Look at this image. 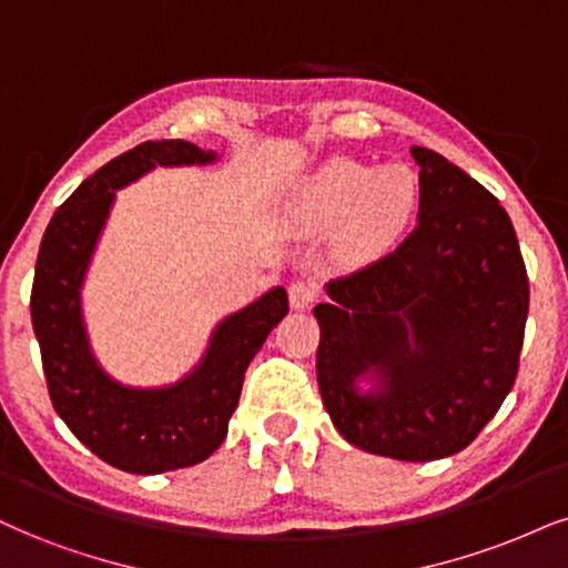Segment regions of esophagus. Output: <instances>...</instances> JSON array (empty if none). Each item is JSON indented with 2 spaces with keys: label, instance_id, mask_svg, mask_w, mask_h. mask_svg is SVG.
I'll return each instance as SVG.
<instances>
[{
  "label": "esophagus",
  "instance_id": "obj_1",
  "mask_svg": "<svg viewBox=\"0 0 568 568\" xmlns=\"http://www.w3.org/2000/svg\"><path fill=\"white\" fill-rule=\"evenodd\" d=\"M318 297V284L316 282H295L290 286V305L295 311H307Z\"/></svg>",
  "mask_w": 568,
  "mask_h": 568
}]
</instances>
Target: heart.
<instances>
[{
    "label": "heart",
    "mask_w": 568,
    "mask_h": 568,
    "mask_svg": "<svg viewBox=\"0 0 568 568\" xmlns=\"http://www.w3.org/2000/svg\"><path fill=\"white\" fill-rule=\"evenodd\" d=\"M422 184L408 165H374L332 158L300 181L286 215L295 229L334 231L342 226L355 257H374L392 247L416 215Z\"/></svg>",
    "instance_id": "heart-1"
}]
</instances>
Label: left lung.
<instances>
[{"label": "left lung", "instance_id": "1", "mask_svg": "<svg viewBox=\"0 0 568 568\" xmlns=\"http://www.w3.org/2000/svg\"><path fill=\"white\" fill-rule=\"evenodd\" d=\"M410 155L422 168L413 234L328 282L313 316L321 400L337 432L424 464L471 445L514 387L529 282L500 202L437 152Z\"/></svg>", "mask_w": 568, "mask_h": 568}]
</instances>
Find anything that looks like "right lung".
Returning <instances> with one entry per match:
<instances>
[{"mask_svg":"<svg viewBox=\"0 0 568 568\" xmlns=\"http://www.w3.org/2000/svg\"><path fill=\"white\" fill-rule=\"evenodd\" d=\"M215 160L213 150H200L184 139L139 144L83 181L58 207L41 240L31 321L49 397L68 429L121 471H176L219 450L240 403L244 371L290 311L284 286H273L223 318L197 366L165 387L121 384L91 349L81 290L115 192L158 165H207Z\"/></svg>","mask_w":568,"mask_h":568,"instance_id":"1","label":"right lung"}]
</instances>
